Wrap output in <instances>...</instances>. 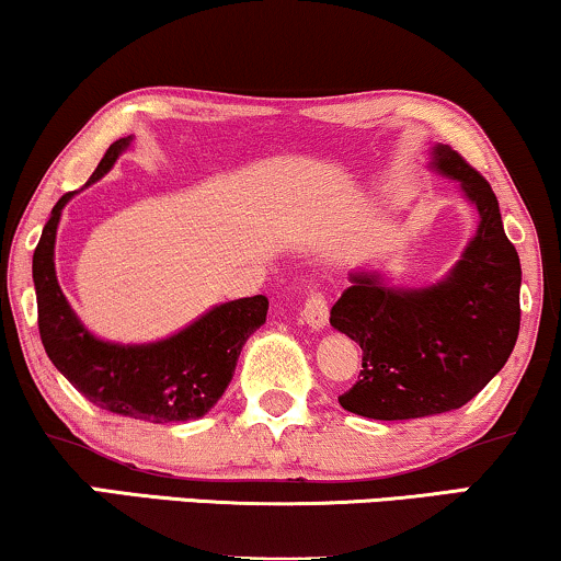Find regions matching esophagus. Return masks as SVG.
<instances>
[{
	"instance_id": "obj_1",
	"label": "esophagus",
	"mask_w": 561,
	"mask_h": 561,
	"mask_svg": "<svg viewBox=\"0 0 561 561\" xmlns=\"http://www.w3.org/2000/svg\"><path fill=\"white\" fill-rule=\"evenodd\" d=\"M302 319L310 329H323L329 321V302L321 293H310L306 306H302Z\"/></svg>"
}]
</instances>
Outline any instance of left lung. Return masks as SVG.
Segmentation results:
<instances>
[{
    "instance_id": "1",
    "label": "left lung",
    "mask_w": 561,
    "mask_h": 561,
    "mask_svg": "<svg viewBox=\"0 0 561 561\" xmlns=\"http://www.w3.org/2000/svg\"><path fill=\"white\" fill-rule=\"evenodd\" d=\"M434 170L460 182L481 216L449 276L423 289L387 287L379 274H350L332 327L363 350V370L340 397L350 413L410 421L462 408L504 368L519 332V255L481 172L449 146Z\"/></svg>"
}]
</instances>
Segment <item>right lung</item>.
<instances>
[{
	"instance_id": "1",
	"label": "right lung",
	"mask_w": 561,
	"mask_h": 561,
	"mask_svg": "<svg viewBox=\"0 0 561 561\" xmlns=\"http://www.w3.org/2000/svg\"><path fill=\"white\" fill-rule=\"evenodd\" d=\"M130 140H114L88 182L104 178ZM70 198L72 193H65L51 208L33 251L38 334L49 360L88 402L110 413L148 423L195 421L206 415L232 381L248 336L266 321V295L221 302L170 340L151 345L99 340L80 323L54 272L57 225Z\"/></svg>"
}]
</instances>
